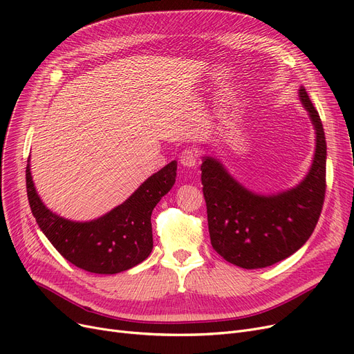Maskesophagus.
Segmentation results:
<instances>
[{
	"mask_svg": "<svg viewBox=\"0 0 354 354\" xmlns=\"http://www.w3.org/2000/svg\"><path fill=\"white\" fill-rule=\"evenodd\" d=\"M180 165L185 166V167H194L198 163V153L194 149H183L180 156H179Z\"/></svg>",
	"mask_w": 354,
	"mask_h": 354,
	"instance_id": "34e87169",
	"label": "esophagus"
}]
</instances>
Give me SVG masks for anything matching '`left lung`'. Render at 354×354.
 <instances>
[{"mask_svg":"<svg viewBox=\"0 0 354 354\" xmlns=\"http://www.w3.org/2000/svg\"><path fill=\"white\" fill-rule=\"evenodd\" d=\"M299 100L315 130V153L308 174L297 187L270 195L256 194L204 156L203 192L214 250L243 269H260L299 250L313 234L326 196L327 143L321 118L299 88Z\"/></svg>","mask_w":354,"mask_h":354,"instance_id":"left-lung-1","label":"left lung"}]
</instances>
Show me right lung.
<instances>
[{"instance_id": "right-lung-1", "label": "right lung", "mask_w": 354, "mask_h": 354, "mask_svg": "<svg viewBox=\"0 0 354 354\" xmlns=\"http://www.w3.org/2000/svg\"><path fill=\"white\" fill-rule=\"evenodd\" d=\"M176 167V160L167 163L121 205L97 220L80 223L60 217L41 203L27 160L28 204L44 236L68 262L91 273L114 274L142 263L151 253V211L174 187Z\"/></svg>"}]
</instances>
